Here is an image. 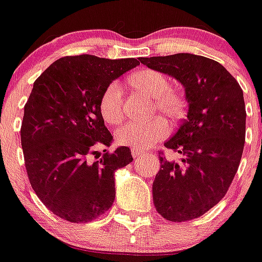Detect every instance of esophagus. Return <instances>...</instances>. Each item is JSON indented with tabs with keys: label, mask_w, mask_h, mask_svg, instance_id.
Masks as SVG:
<instances>
[{
	"label": "esophagus",
	"mask_w": 262,
	"mask_h": 262,
	"mask_svg": "<svg viewBox=\"0 0 262 262\" xmlns=\"http://www.w3.org/2000/svg\"><path fill=\"white\" fill-rule=\"evenodd\" d=\"M142 150H139V149H132V156H133L134 158H138V157H141L142 156Z\"/></svg>",
	"instance_id": "34e87169"
}]
</instances>
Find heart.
I'll list each match as a JSON object with an SVG mask.
<instances>
[{"mask_svg":"<svg viewBox=\"0 0 262 262\" xmlns=\"http://www.w3.org/2000/svg\"><path fill=\"white\" fill-rule=\"evenodd\" d=\"M132 91L152 99L149 113L158 112L172 123H179L186 116L187 100L180 91L170 89V81L163 73L150 68L136 71L126 78ZM99 112L102 120L109 125H119L123 120V97L116 84H110L99 101ZM168 125L162 116H153L144 124H128L115 133L118 144L133 149H146L165 138Z\"/></svg>","mask_w":262,"mask_h":262,"instance_id":"heart-1","label":"heart"}]
</instances>
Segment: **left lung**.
Returning a JSON list of instances; mask_svg holds the SVG:
<instances>
[{
    "label": "left lung",
    "instance_id": "left-lung-1",
    "mask_svg": "<svg viewBox=\"0 0 262 262\" xmlns=\"http://www.w3.org/2000/svg\"><path fill=\"white\" fill-rule=\"evenodd\" d=\"M141 62L180 82L189 102L187 119L165 143L181 158L158 155L153 203L167 221L199 218L223 199L238 170L246 134L244 92L221 63L203 55L179 53Z\"/></svg>",
    "mask_w": 262,
    "mask_h": 262
}]
</instances>
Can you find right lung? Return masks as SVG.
<instances>
[{
	"instance_id": "obj_1",
	"label": "right lung",
	"mask_w": 262,
	"mask_h": 262,
	"mask_svg": "<svg viewBox=\"0 0 262 262\" xmlns=\"http://www.w3.org/2000/svg\"><path fill=\"white\" fill-rule=\"evenodd\" d=\"M139 60L63 57L34 82L24 107L21 147L31 187L59 218L87 223L112 208L115 171L133 157L128 147H119L91 160L100 157L99 144L113 142L99 101L109 84Z\"/></svg>"
}]
</instances>
